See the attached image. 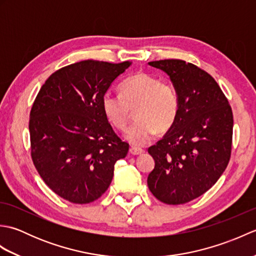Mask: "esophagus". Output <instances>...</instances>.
<instances>
[{
    "label": "esophagus",
    "mask_w": 256,
    "mask_h": 256,
    "mask_svg": "<svg viewBox=\"0 0 256 256\" xmlns=\"http://www.w3.org/2000/svg\"><path fill=\"white\" fill-rule=\"evenodd\" d=\"M130 154H131V155H140V154H142L143 153V150L142 148H130Z\"/></svg>",
    "instance_id": "esophagus-1"
}]
</instances>
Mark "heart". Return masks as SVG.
Masks as SVG:
<instances>
[{
	"instance_id": "b5f03b06",
	"label": "heart",
	"mask_w": 256,
	"mask_h": 256,
	"mask_svg": "<svg viewBox=\"0 0 256 256\" xmlns=\"http://www.w3.org/2000/svg\"><path fill=\"white\" fill-rule=\"evenodd\" d=\"M120 94L106 92L101 106L106 120L114 128L125 130L134 110L136 118L125 133V140L134 146L150 143L156 132H166L176 122L179 96L175 86L156 76L140 72L120 84Z\"/></svg>"
}]
</instances>
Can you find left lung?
Masks as SVG:
<instances>
[{
  "instance_id": "left-lung-1",
  "label": "left lung",
  "mask_w": 256,
  "mask_h": 256,
  "mask_svg": "<svg viewBox=\"0 0 256 256\" xmlns=\"http://www.w3.org/2000/svg\"><path fill=\"white\" fill-rule=\"evenodd\" d=\"M165 72L179 96L176 122L148 153L155 160L148 184L167 204H182L204 194L229 164L233 114L211 76L179 59L148 62Z\"/></svg>"
}]
</instances>
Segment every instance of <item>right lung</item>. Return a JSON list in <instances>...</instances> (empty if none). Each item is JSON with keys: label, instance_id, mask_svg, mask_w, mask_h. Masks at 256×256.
Masks as SVG:
<instances>
[{"label": "right lung", "instance_id": "1", "mask_svg": "<svg viewBox=\"0 0 256 256\" xmlns=\"http://www.w3.org/2000/svg\"><path fill=\"white\" fill-rule=\"evenodd\" d=\"M131 62L84 60L54 72L30 114V155L42 180L72 204H89L106 192L116 160L128 144L114 133L101 100Z\"/></svg>", "mask_w": 256, "mask_h": 256}]
</instances>
